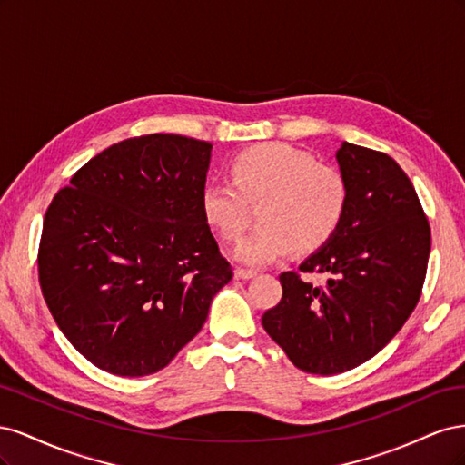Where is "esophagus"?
<instances>
[{
	"label": "esophagus",
	"instance_id": "obj_1",
	"mask_svg": "<svg viewBox=\"0 0 465 465\" xmlns=\"http://www.w3.org/2000/svg\"><path fill=\"white\" fill-rule=\"evenodd\" d=\"M234 277L236 279H252V277H256V272H252V270H244V267H236L234 270Z\"/></svg>",
	"mask_w": 465,
	"mask_h": 465
}]
</instances>
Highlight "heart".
Here are the masks:
<instances>
[{"label": "heart", "instance_id": "obj_1", "mask_svg": "<svg viewBox=\"0 0 465 465\" xmlns=\"http://www.w3.org/2000/svg\"><path fill=\"white\" fill-rule=\"evenodd\" d=\"M232 183L211 182L202 192V215L224 241L244 231L246 203H260L250 232L232 252L236 262L260 267L291 248L312 252L340 229L349 203L345 176L318 164L312 154L285 143H263L238 153Z\"/></svg>", "mask_w": 465, "mask_h": 465}]
</instances>
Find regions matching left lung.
I'll return each instance as SVG.
<instances>
[{
  "label": "left lung",
  "instance_id": "left-lung-1",
  "mask_svg": "<svg viewBox=\"0 0 465 465\" xmlns=\"http://www.w3.org/2000/svg\"><path fill=\"white\" fill-rule=\"evenodd\" d=\"M335 159L349 186L345 217L299 265L328 281L316 287L281 273L283 297L262 316L294 367L322 376L355 369L390 343L420 297L430 252L429 221L396 161L347 142Z\"/></svg>",
  "mask_w": 465,
  "mask_h": 465
}]
</instances>
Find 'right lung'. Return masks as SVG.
I'll return each mask as SVG.
<instances>
[{"label": "right lung", "instance_id": "obj_1", "mask_svg": "<svg viewBox=\"0 0 465 465\" xmlns=\"http://www.w3.org/2000/svg\"><path fill=\"white\" fill-rule=\"evenodd\" d=\"M211 149L173 134L125 139L52 200L38 250L42 294L94 367L130 378L159 372L231 281L202 215Z\"/></svg>", "mask_w": 465, "mask_h": 465}]
</instances>
